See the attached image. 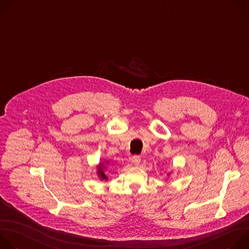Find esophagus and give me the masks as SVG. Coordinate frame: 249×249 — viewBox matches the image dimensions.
<instances>
[{
	"label": "esophagus",
	"mask_w": 249,
	"mask_h": 249,
	"mask_svg": "<svg viewBox=\"0 0 249 249\" xmlns=\"http://www.w3.org/2000/svg\"><path fill=\"white\" fill-rule=\"evenodd\" d=\"M131 160H132V162H133V164H135V165H139V163H140V161H141V157L140 156H133L132 157V159H131Z\"/></svg>",
	"instance_id": "1"
}]
</instances>
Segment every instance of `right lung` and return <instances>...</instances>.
<instances>
[{
    "mask_svg": "<svg viewBox=\"0 0 249 249\" xmlns=\"http://www.w3.org/2000/svg\"><path fill=\"white\" fill-rule=\"evenodd\" d=\"M103 163H101V164H99L98 166H97V168H98V170H97V172H98V175L100 176V178L101 179H105V180H107V177H106V175L104 174V172H103Z\"/></svg>",
    "mask_w": 249,
    "mask_h": 249,
    "instance_id": "1",
    "label": "right lung"
}]
</instances>
